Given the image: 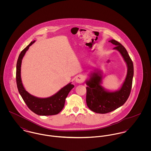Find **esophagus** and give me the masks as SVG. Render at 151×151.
Returning <instances> with one entry per match:
<instances>
[{"instance_id": "obj_1", "label": "esophagus", "mask_w": 151, "mask_h": 151, "mask_svg": "<svg viewBox=\"0 0 151 151\" xmlns=\"http://www.w3.org/2000/svg\"><path fill=\"white\" fill-rule=\"evenodd\" d=\"M84 81V77L81 75H78L76 77V82L77 83H79V84H81V83H83Z\"/></svg>"}]
</instances>
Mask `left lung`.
Instances as JSON below:
<instances>
[{"mask_svg": "<svg viewBox=\"0 0 151 151\" xmlns=\"http://www.w3.org/2000/svg\"><path fill=\"white\" fill-rule=\"evenodd\" d=\"M116 47L126 63L127 72L125 80L118 90L109 91L102 86L103 73L96 68L91 72L89 78L86 81V102L87 106L96 113L105 114L116 110L123 105L129 97L132 78L134 76L133 63L126 48L114 40L109 41Z\"/></svg>", "mask_w": 151, "mask_h": 151, "instance_id": "8db88e82", "label": "left lung"}]
</instances>
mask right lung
<instances>
[{"mask_svg": "<svg viewBox=\"0 0 151 151\" xmlns=\"http://www.w3.org/2000/svg\"><path fill=\"white\" fill-rule=\"evenodd\" d=\"M35 42L32 41L20 53L16 65V82L19 92L22 99L28 108L40 116H50L57 114L64 108L65 98L70 91L74 88L71 83L61 88L58 92L47 98H38L28 92L22 83L21 67L22 60L29 47Z\"/></svg>", "mask_w": 151, "mask_h": 151, "instance_id": "right-lung-1", "label": "right lung"}]
</instances>
